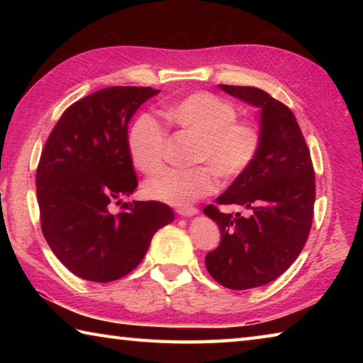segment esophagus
Segmentation results:
<instances>
[{
  "instance_id": "esophagus-1",
  "label": "esophagus",
  "mask_w": 363,
  "mask_h": 363,
  "mask_svg": "<svg viewBox=\"0 0 363 363\" xmlns=\"http://www.w3.org/2000/svg\"><path fill=\"white\" fill-rule=\"evenodd\" d=\"M177 214H181V216H194V214L199 213V208L195 206H181L177 208Z\"/></svg>"
}]
</instances>
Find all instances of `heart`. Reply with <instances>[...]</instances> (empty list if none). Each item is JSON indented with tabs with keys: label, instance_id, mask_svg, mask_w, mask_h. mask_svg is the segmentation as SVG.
Listing matches in <instances>:
<instances>
[{
	"label": "heart",
	"instance_id": "b5f03b06",
	"mask_svg": "<svg viewBox=\"0 0 363 363\" xmlns=\"http://www.w3.org/2000/svg\"><path fill=\"white\" fill-rule=\"evenodd\" d=\"M163 120L169 126L195 136L192 163L184 171H167L145 184L144 192L153 200L189 205L210 195L216 179L232 182L250 168L261 145L255 123L238 120L237 107L211 93H192L163 106ZM128 153L140 173L155 176L164 167L167 134L149 116H139L126 138Z\"/></svg>",
	"mask_w": 363,
	"mask_h": 363
}]
</instances>
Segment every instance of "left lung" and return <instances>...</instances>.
Returning <instances> with one entry per match:
<instances>
[{"instance_id":"1","label":"left lung","mask_w":363,"mask_h":363,"mask_svg":"<svg viewBox=\"0 0 363 363\" xmlns=\"http://www.w3.org/2000/svg\"><path fill=\"white\" fill-rule=\"evenodd\" d=\"M227 94L261 108V145L245 173L216 199L247 214L203 213L220 229L219 247L205 264L211 277L230 290L266 285L285 272L309 237L315 201L311 152L290 108L253 86L219 84Z\"/></svg>"}]
</instances>
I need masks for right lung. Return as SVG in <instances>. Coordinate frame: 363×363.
<instances>
[{
  "mask_svg": "<svg viewBox=\"0 0 363 363\" xmlns=\"http://www.w3.org/2000/svg\"><path fill=\"white\" fill-rule=\"evenodd\" d=\"M160 93L112 86L65 110L49 134L36 169L41 230L52 253L78 277L113 281L139 266L158 229L174 219L162 201H123L138 187L128 153V123Z\"/></svg>",
  "mask_w": 363,
  "mask_h": 363,
  "instance_id": "add662e5",
  "label": "right lung"
}]
</instances>
